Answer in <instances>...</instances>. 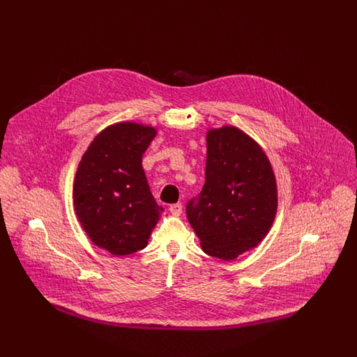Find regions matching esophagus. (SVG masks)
Returning <instances> with one entry per match:
<instances>
[{
	"instance_id": "34e87169",
	"label": "esophagus",
	"mask_w": 357,
	"mask_h": 357,
	"mask_svg": "<svg viewBox=\"0 0 357 357\" xmlns=\"http://www.w3.org/2000/svg\"><path fill=\"white\" fill-rule=\"evenodd\" d=\"M169 210H170V213L173 214V215H180L181 213H183V204H170V207H169Z\"/></svg>"
}]
</instances>
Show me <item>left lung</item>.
<instances>
[{
  "label": "left lung",
  "instance_id": "obj_1",
  "mask_svg": "<svg viewBox=\"0 0 357 357\" xmlns=\"http://www.w3.org/2000/svg\"><path fill=\"white\" fill-rule=\"evenodd\" d=\"M206 181L187 204V218L206 255L225 261L255 248L278 208L276 180L265 153L235 126L206 135Z\"/></svg>",
  "mask_w": 357,
  "mask_h": 357
}]
</instances>
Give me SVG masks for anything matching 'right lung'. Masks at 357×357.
Wrapping results in <instances>:
<instances>
[{
  "label": "right lung",
  "mask_w": 357,
  "mask_h": 357,
  "mask_svg": "<svg viewBox=\"0 0 357 357\" xmlns=\"http://www.w3.org/2000/svg\"><path fill=\"white\" fill-rule=\"evenodd\" d=\"M156 135L135 122L111 125L82 155L74 178V207L91 241L114 255L144 249L163 207L142 166Z\"/></svg>",
  "instance_id": "right-lung-1"
}]
</instances>
